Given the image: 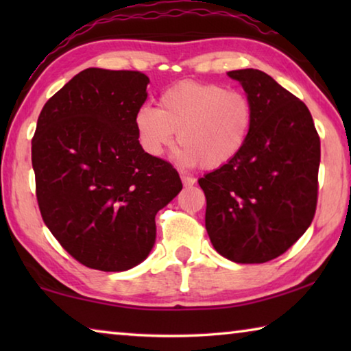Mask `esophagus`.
Listing matches in <instances>:
<instances>
[{
	"mask_svg": "<svg viewBox=\"0 0 351 351\" xmlns=\"http://www.w3.org/2000/svg\"><path fill=\"white\" fill-rule=\"evenodd\" d=\"M181 180H182L184 187H192L193 184L197 182V180H195V178H192V176H187V175H182V176H181Z\"/></svg>",
	"mask_w": 351,
	"mask_h": 351,
	"instance_id": "1",
	"label": "esophagus"
}]
</instances>
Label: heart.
<instances>
[{"mask_svg":"<svg viewBox=\"0 0 351 351\" xmlns=\"http://www.w3.org/2000/svg\"><path fill=\"white\" fill-rule=\"evenodd\" d=\"M254 127V106L246 94L217 83L184 80L165 90L159 106L136 111L134 128L147 154L161 156L175 142L181 144L184 164L217 170L240 156Z\"/></svg>","mask_w":351,"mask_h":351,"instance_id":"heart-1","label":"heart"}]
</instances>
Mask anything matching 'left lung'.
<instances>
[{"mask_svg": "<svg viewBox=\"0 0 351 351\" xmlns=\"http://www.w3.org/2000/svg\"><path fill=\"white\" fill-rule=\"evenodd\" d=\"M254 106L239 158L199 178L213 247L235 263H265L305 234L316 213L320 139L306 105L258 69L228 73Z\"/></svg>", "mask_w": 351, "mask_h": 351, "instance_id": "obj_1", "label": "left lung"}]
</instances>
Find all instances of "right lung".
Instances as JSON below:
<instances>
[{
    "instance_id": "add662e5",
    "label": "right lung",
    "mask_w": 351,
    "mask_h": 351,
    "mask_svg": "<svg viewBox=\"0 0 351 351\" xmlns=\"http://www.w3.org/2000/svg\"><path fill=\"white\" fill-rule=\"evenodd\" d=\"M150 79L88 68L41 110L32 138L35 193L47 229L91 269H132L156 239L154 217L181 192L170 162L147 154L134 114Z\"/></svg>"
}]
</instances>
